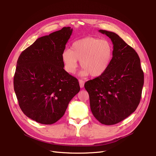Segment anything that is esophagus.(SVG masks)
<instances>
[{
  "mask_svg": "<svg viewBox=\"0 0 156 156\" xmlns=\"http://www.w3.org/2000/svg\"><path fill=\"white\" fill-rule=\"evenodd\" d=\"M79 83H80V86L81 88H83L84 83H85V81L83 80H79Z\"/></svg>",
  "mask_w": 156,
  "mask_h": 156,
  "instance_id": "1",
  "label": "esophagus"
}]
</instances>
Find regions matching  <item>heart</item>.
<instances>
[{
    "mask_svg": "<svg viewBox=\"0 0 156 156\" xmlns=\"http://www.w3.org/2000/svg\"><path fill=\"white\" fill-rule=\"evenodd\" d=\"M113 56L112 44L108 40L86 37L74 42L70 50H65L61 58L65 71L73 74L78 68V61L82 67L81 76L92 77L102 75L107 71Z\"/></svg>",
    "mask_w": 156,
    "mask_h": 156,
    "instance_id": "b5f03b06",
    "label": "heart"
}]
</instances>
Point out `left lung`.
<instances>
[{"mask_svg":"<svg viewBox=\"0 0 156 156\" xmlns=\"http://www.w3.org/2000/svg\"><path fill=\"white\" fill-rule=\"evenodd\" d=\"M113 44L109 67L102 75L85 83L94 117L102 124L118 123L140 103L144 83L140 60L134 49L114 32L100 30Z\"/></svg>","mask_w":156,"mask_h":156,"instance_id":"left-lung-1","label":"left lung"}]
</instances>
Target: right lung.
<instances>
[{
  "label": "right lung",
  "mask_w": 156,
  "mask_h": 156,
  "mask_svg": "<svg viewBox=\"0 0 156 156\" xmlns=\"http://www.w3.org/2000/svg\"><path fill=\"white\" fill-rule=\"evenodd\" d=\"M72 31L64 27L38 38L18 59L14 92L23 113L39 123L60 119L80 90L78 80L64 69L61 58Z\"/></svg>",
  "instance_id": "right-lung-1"
}]
</instances>
